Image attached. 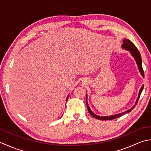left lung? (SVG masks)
<instances>
[{"instance_id": "left-lung-1", "label": "left lung", "mask_w": 151, "mask_h": 151, "mask_svg": "<svg viewBox=\"0 0 151 151\" xmlns=\"http://www.w3.org/2000/svg\"><path fill=\"white\" fill-rule=\"evenodd\" d=\"M122 48L124 49V50L129 51H130V53H131V55H132V57L134 58L135 60H136V64L137 65L138 67V69H139V72L141 73V76H142L143 78H144V72H143V67H142V60H141V55L139 51H138V50L137 49V47H136V45H135L133 43H132L130 40L128 39H124V40H123V44H122ZM144 88V85H143L142 87H141L140 90H139V94H138V97H137V99L136 100V104H135V105L132 107L131 109H128L127 111H124L123 113H119V114H116V115H111V116H98L96 114H94V113L92 111L91 109H90V107L88 106V104L87 102V94L86 95V104H87V109L88 111L90 114L93 116V117L96 118L97 119H99V120H102V121H107V120H112V119H115L116 118H119L120 116H122V115L125 114V113H128L129 112H130L133 109L135 106H136V104L137 103L138 100H139V98L140 97V95L142 93V91Z\"/></svg>"}]
</instances>
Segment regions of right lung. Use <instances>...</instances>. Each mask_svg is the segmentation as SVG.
Masks as SVG:
<instances>
[{"label": "right lung", "instance_id": "right-lung-1", "mask_svg": "<svg viewBox=\"0 0 151 151\" xmlns=\"http://www.w3.org/2000/svg\"><path fill=\"white\" fill-rule=\"evenodd\" d=\"M68 97H69V95H68V97H67V98H66V101H67V100H68Z\"/></svg>", "mask_w": 151, "mask_h": 151}]
</instances>
